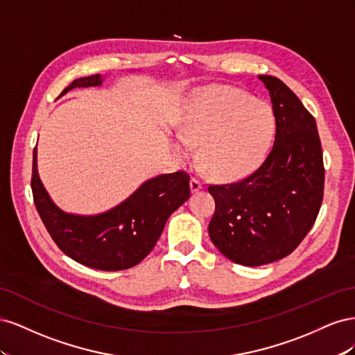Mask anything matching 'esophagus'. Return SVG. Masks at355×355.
<instances>
[{
  "label": "esophagus",
  "mask_w": 355,
  "mask_h": 355,
  "mask_svg": "<svg viewBox=\"0 0 355 355\" xmlns=\"http://www.w3.org/2000/svg\"><path fill=\"white\" fill-rule=\"evenodd\" d=\"M202 188V182L200 178H192L191 179V191L192 192H198Z\"/></svg>",
  "instance_id": "34e87169"
}]
</instances>
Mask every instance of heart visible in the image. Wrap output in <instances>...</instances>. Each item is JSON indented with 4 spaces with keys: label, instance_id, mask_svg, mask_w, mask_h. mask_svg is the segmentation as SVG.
<instances>
[{
    "label": "heart",
    "instance_id": "heart-1",
    "mask_svg": "<svg viewBox=\"0 0 355 355\" xmlns=\"http://www.w3.org/2000/svg\"><path fill=\"white\" fill-rule=\"evenodd\" d=\"M277 118L270 103L230 87H206L191 99L180 136L171 148L180 158L200 144L198 159L207 173L237 178L250 173L270 154Z\"/></svg>",
    "mask_w": 355,
    "mask_h": 355
}]
</instances>
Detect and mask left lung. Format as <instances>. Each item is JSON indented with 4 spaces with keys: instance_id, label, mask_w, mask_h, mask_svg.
Masks as SVG:
<instances>
[{
    "instance_id": "1",
    "label": "left lung",
    "mask_w": 355,
    "mask_h": 355,
    "mask_svg": "<svg viewBox=\"0 0 355 355\" xmlns=\"http://www.w3.org/2000/svg\"><path fill=\"white\" fill-rule=\"evenodd\" d=\"M277 118L275 142L262 166L231 184L209 185L216 209L209 235L219 252L244 266L292 253L313 228L324 192L323 151L314 116L287 85L259 75Z\"/></svg>"
}]
</instances>
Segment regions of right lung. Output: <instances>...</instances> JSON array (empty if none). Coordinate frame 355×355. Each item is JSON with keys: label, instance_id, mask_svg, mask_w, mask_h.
I'll use <instances>...</instances> for the list:
<instances>
[{"label": "right lung", "instance_id": "1", "mask_svg": "<svg viewBox=\"0 0 355 355\" xmlns=\"http://www.w3.org/2000/svg\"><path fill=\"white\" fill-rule=\"evenodd\" d=\"M99 73L73 80L60 96L75 87H96ZM40 218L53 241L71 259L101 271L127 270L142 262L154 249L170 214L189 198V175L185 171L159 175L139 187L114 209L81 216L60 210L42 185L34 149L31 179Z\"/></svg>", "mask_w": 355, "mask_h": 355}]
</instances>
